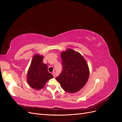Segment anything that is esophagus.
Returning a JSON list of instances; mask_svg holds the SVG:
<instances>
[{"instance_id":"obj_1","label":"esophagus","mask_w":122,"mask_h":122,"mask_svg":"<svg viewBox=\"0 0 122 122\" xmlns=\"http://www.w3.org/2000/svg\"><path fill=\"white\" fill-rule=\"evenodd\" d=\"M52 74V75H53V77L55 78V73L54 72H53Z\"/></svg>"}]
</instances>
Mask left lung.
Returning <instances> with one entry per match:
<instances>
[{"instance_id": "left-lung-1", "label": "left lung", "mask_w": 122, "mask_h": 122, "mask_svg": "<svg viewBox=\"0 0 122 122\" xmlns=\"http://www.w3.org/2000/svg\"><path fill=\"white\" fill-rule=\"evenodd\" d=\"M62 71L56 79L62 89L75 93L82 88L89 77L86 61L78 52L69 49L61 53Z\"/></svg>"}]
</instances>
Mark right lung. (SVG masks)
Wrapping results in <instances>:
<instances>
[{
	"label": "right lung",
	"instance_id": "obj_1",
	"mask_svg": "<svg viewBox=\"0 0 122 122\" xmlns=\"http://www.w3.org/2000/svg\"><path fill=\"white\" fill-rule=\"evenodd\" d=\"M43 60L42 55H35L28 70L27 82L30 86L36 90L41 89L47 81L53 77L48 71L47 66L43 63Z\"/></svg>",
	"mask_w": 122,
	"mask_h": 122
}]
</instances>
